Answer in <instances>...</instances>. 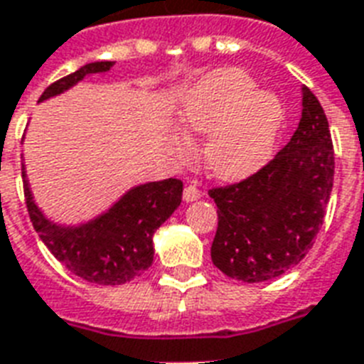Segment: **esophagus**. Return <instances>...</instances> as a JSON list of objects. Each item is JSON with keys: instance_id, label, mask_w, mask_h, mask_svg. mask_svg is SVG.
<instances>
[{"instance_id": "esophagus-1", "label": "esophagus", "mask_w": 364, "mask_h": 364, "mask_svg": "<svg viewBox=\"0 0 364 364\" xmlns=\"http://www.w3.org/2000/svg\"><path fill=\"white\" fill-rule=\"evenodd\" d=\"M183 198H185V202H194V200L202 198V191L196 185H187L185 191H183Z\"/></svg>"}]
</instances>
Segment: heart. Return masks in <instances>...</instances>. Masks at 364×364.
<instances>
[{"label": "heart", "mask_w": 364, "mask_h": 364, "mask_svg": "<svg viewBox=\"0 0 364 364\" xmlns=\"http://www.w3.org/2000/svg\"><path fill=\"white\" fill-rule=\"evenodd\" d=\"M284 119L279 97L254 91L252 80L241 70H217L192 90L183 106V121L191 131L211 134L205 161L215 176L243 179L264 166ZM173 149L181 156L192 151L185 136Z\"/></svg>", "instance_id": "b5f03b06"}]
</instances>
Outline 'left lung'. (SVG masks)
Segmentation results:
<instances>
[{
  "label": "left lung",
  "mask_w": 364,
  "mask_h": 364,
  "mask_svg": "<svg viewBox=\"0 0 364 364\" xmlns=\"http://www.w3.org/2000/svg\"><path fill=\"white\" fill-rule=\"evenodd\" d=\"M333 176L329 123L305 85L299 127L274 159L247 179L209 188L218 208L213 264L243 282L271 280L299 264L323 224Z\"/></svg>",
  "instance_id": "8db88e82"
}]
</instances>
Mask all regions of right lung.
Segmentation results:
<instances>
[{"label": "right lung", "mask_w": 364, "mask_h": 364, "mask_svg": "<svg viewBox=\"0 0 364 364\" xmlns=\"http://www.w3.org/2000/svg\"><path fill=\"white\" fill-rule=\"evenodd\" d=\"M114 61H95L55 80L38 100L54 97L87 75L110 70ZM23 196L35 232L59 264L91 284L117 286L140 277L153 264V233L181 203L183 181L146 183L132 188L110 211L80 228H61L43 217L22 168Z\"/></svg>", "instance_id": "obj_1"}]
</instances>
